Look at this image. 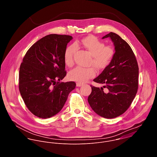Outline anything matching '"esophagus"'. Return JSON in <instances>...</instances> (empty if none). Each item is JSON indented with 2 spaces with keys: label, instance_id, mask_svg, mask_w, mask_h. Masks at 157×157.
<instances>
[{
  "label": "esophagus",
  "instance_id": "obj_1",
  "mask_svg": "<svg viewBox=\"0 0 157 157\" xmlns=\"http://www.w3.org/2000/svg\"><path fill=\"white\" fill-rule=\"evenodd\" d=\"M83 84L82 83H80V82H77L76 83V86H78V87H80V86H82Z\"/></svg>",
  "mask_w": 157,
  "mask_h": 157
}]
</instances>
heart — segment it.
Masks as SVG:
<instances>
[{"instance_id": "1", "label": "heart", "mask_w": 157, "mask_h": 157, "mask_svg": "<svg viewBox=\"0 0 157 157\" xmlns=\"http://www.w3.org/2000/svg\"><path fill=\"white\" fill-rule=\"evenodd\" d=\"M82 46L85 48L92 56L90 64L97 69H103L107 67L114 57L115 49L111 45L105 46V44L98 38L89 36L81 39L75 45L68 46L64 52V62L65 65L71 67L74 65V55L76 46ZM96 71L93 67H77L71 70L68 74V77L72 81L84 83L94 77Z\"/></svg>"}]
</instances>
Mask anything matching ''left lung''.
<instances>
[{
    "label": "left lung",
    "instance_id": "left-lung-1",
    "mask_svg": "<svg viewBox=\"0 0 157 157\" xmlns=\"http://www.w3.org/2000/svg\"><path fill=\"white\" fill-rule=\"evenodd\" d=\"M109 37L115 55L110 64L94 81L104 84L103 88L90 85L88 101L92 110L106 118H113L126 112L134 99L138 88V66L129 44L118 34L111 32L102 39Z\"/></svg>",
    "mask_w": 157,
    "mask_h": 157
}]
</instances>
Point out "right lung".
<instances>
[{"label":"right lung","instance_id":"add662e5","mask_svg":"<svg viewBox=\"0 0 157 157\" xmlns=\"http://www.w3.org/2000/svg\"><path fill=\"white\" fill-rule=\"evenodd\" d=\"M72 39L68 35L49 34L26 52L19 69V88L29 111L41 118H50L60 112L74 82H59L67 75L64 52Z\"/></svg>","mask_w":157,"mask_h":157}]
</instances>
